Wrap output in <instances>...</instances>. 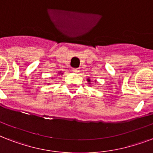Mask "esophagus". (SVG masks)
Instances as JSON below:
<instances>
[{"mask_svg": "<svg viewBox=\"0 0 153 153\" xmlns=\"http://www.w3.org/2000/svg\"><path fill=\"white\" fill-rule=\"evenodd\" d=\"M71 71L73 72H76V73H77V72H79V69H78V68H73Z\"/></svg>", "mask_w": 153, "mask_h": 153, "instance_id": "esophagus-1", "label": "esophagus"}]
</instances>
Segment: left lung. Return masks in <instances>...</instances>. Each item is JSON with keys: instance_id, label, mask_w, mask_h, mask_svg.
<instances>
[{"instance_id": "obj_1", "label": "left lung", "mask_w": 153, "mask_h": 153, "mask_svg": "<svg viewBox=\"0 0 153 153\" xmlns=\"http://www.w3.org/2000/svg\"><path fill=\"white\" fill-rule=\"evenodd\" d=\"M88 82H90V79H88Z\"/></svg>"}]
</instances>
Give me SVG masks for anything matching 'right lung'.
<instances>
[{
  "label": "right lung",
  "instance_id": "add662e5",
  "mask_svg": "<svg viewBox=\"0 0 153 153\" xmlns=\"http://www.w3.org/2000/svg\"><path fill=\"white\" fill-rule=\"evenodd\" d=\"M59 73H60V72H59Z\"/></svg>",
  "mask_w": 153,
  "mask_h": 153
}]
</instances>
